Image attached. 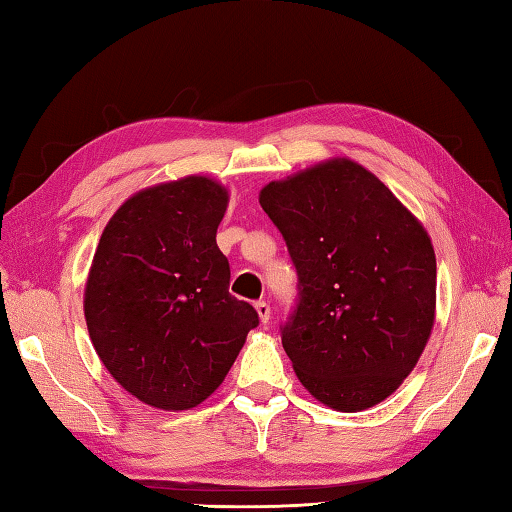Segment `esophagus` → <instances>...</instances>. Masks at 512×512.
I'll return each mask as SVG.
<instances>
[{"mask_svg":"<svg viewBox=\"0 0 512 512\" xmlns=\"http://www.w3.org/2000/svg\"><path fill=\"white\" fill-rule=\"evenodd\" d=\"M254 308H256L260 323H269V319H271V308H269V304H267V302H256Z\"/></svg>","mask_w":512,"mask_h":512,"instance_id":"esophagus-1","label":"esophagus"}]
</instances>
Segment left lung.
<instances>
[{"instance_id": "8db88e82", "label": "left lung", "mask_w": 512, "mask_h": 512, "mask_svg": "<svg viewBox=\"0 0 512 512\" xmlns=\"http://www.w3.org/2000/svg\"><path fill=\"white\" fill-rule=\"evenodd\" d=\"M258 202L282 232L299 276V304L282 328L295 376L341 413L384 402L432 334L430 234L352 158L273 180Z\"/></svg>"}]
</instances>
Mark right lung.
Instances as JSON below:
<instances>
[{"label": "right lung", "mask_w": 512, "mask_h": 512, "mask_svg": "<svg viewBox=\"0 0 512 512\" xmlns=\"http://www.w3.org/2000/svg\"><path fill=\"white\" fill-rule=\"evenodd\" d=\"M228 189L184 176L136 191L110 217L84 286V319L108 373L136 400L180 413L226 380L256 310L230 295L217 247Z\"/></svg>", "instance_id": "obj_1"}]
</instances>
